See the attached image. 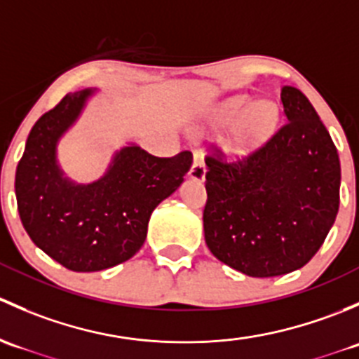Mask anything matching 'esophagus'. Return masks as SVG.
I'll return each mask as SVG.
<instances>
[{"label":"esophagus","mask_w":359,"mask_h":359,"mask_svg":"<svg viewBox=\"0 0 359 359\" xmlns=\"http://www.w3.org/2000/svg\"><path fill=\"white\" fill-rule=\"evenodd\" d=\"M206 166H205V154L201 151L193 153V166L189 170V177L194 180H205Z\"/></svg>","instance_id":"esophagus-1"}]
</instances>
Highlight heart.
Listing matches in <instances>:
<instances>
[{
    "label": "heart",
    "instance_id": "b5f03b06",
    "mask_svg": "<svg viewBox=\"0 0 359 359\" xmlns=\"http://www.w3.org/2000/svg\"><path fill=\"white\" fill-rule=\"evenodd\" d=\"M278 121V107L271 100H257L250 95H234L224 100L215 112L217 128H227L236 125L234 149H247L260 142L271 133Z\"/></svg>",
    "mask_w": 359,
    "mask_h": 359
}]
</instances>
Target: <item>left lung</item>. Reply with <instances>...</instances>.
Instances as JSON below:
<instances>
[{
  "mask_svg": "<svg viewBox=\"0 0 359 359\" xmlns=\"http://www.w3.org/2000/svg\"><path fill=\"white\" fill-rule=\"evenodd\" d=\"M287 123L248 156H206L203 229L210 252L252 278L306 266L339 212L340 161L307 97L281 88Z\"/></svg>",
  "mask_w": 359,
  "mask_h": 359,
  "instance_id": "1",
  "label": "left lung"
}]
</instances>
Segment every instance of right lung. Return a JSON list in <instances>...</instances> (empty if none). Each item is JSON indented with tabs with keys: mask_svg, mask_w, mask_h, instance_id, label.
I'll list each match as a JSON object with an SVG mask.
<instances>
[{
	"mask_svg": "<svg viewBox=\"0 0 359 359\" xmlns=\"http://www.w3.org/2000/svg\"><path fill=\"white\" fill-rule=\"evenodd\" d=\"M95 92L67 93L34 123L15 173L17 208L29 238L76 273L132 259L146 241L153 210L179 189L193 165L189 151L158 158L130 144L95 182L76 184L64 175L57 144Z\"/></svg>",
	"mask_w": 359,
	"mask_h": 359,
	"instance_id": "add662e5",
	"label": "right lung"
}]
</instances>
